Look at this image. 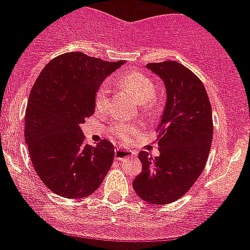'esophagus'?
Returning <instances> with one entry per match:
<instances>
[{
  "mask_svg": "<svg viewBox=\"0 0 250 250\" xmlns=\"http://www.w3.org/2000/svg\"><path fill=\"white\" fill-rule=\"evenodd\" d=\"M114 156H116V160H118V161H123V160H125V158H129V157H133V152L132 151H128V149H116V153H114Z\"/></svg>",
  "mask_w": 250,
  "mask_h": 250,
  "instance_id": "obj_1",
  "label": "esophagus"
}]
</instances>
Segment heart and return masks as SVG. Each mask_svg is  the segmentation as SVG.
<instances>
[{"label": "heart", "mask_w": 250, "mask_h": 250, "mask_svg": "<svg viewBox=\"0 0 250 250\" xmlns=\"http://www.w3.org/2000/svg\"><path fill=\"white\" fill-rule=\"evenodd\" d=\"M117 83L121 88L133 95L143 112H148L152 109L153 101L157 95V85L148 75L141 73V71L132 70L121 75L117 80ZM108 95H109L108 86L105 84H102L97 89L94 95L95 109L104 110L107 108ZM110 132L117 138L125 142L138 133V127L133 125H128V123H114L110 127Z\"/></svg>", "instance_id": "heart-1"}]
</instances>
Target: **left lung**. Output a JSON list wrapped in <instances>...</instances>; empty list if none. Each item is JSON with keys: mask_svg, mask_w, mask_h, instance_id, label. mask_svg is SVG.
I'll return each instance as SVG.
<instances>
[{"mask_svg": "<svg viewBox=\"0 0 250 250\" xmlns=\"http://www.w3.org/2000/svg\"><path fill=\"white\" fill-rule=\"evenodd\" d=\"M146 68L164 80L166 108L157 127L160 156L141 151L142 171L133 181L136 194L149 204L179 200L203 172L212 141L211 104L201 80L172 60Z\"/></svg>", "mask_w": 250, "mask_h": 250, "instance_id": "8db88e82", "label": "left lung"}]
</instances>
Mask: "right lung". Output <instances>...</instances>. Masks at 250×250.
<instances>
[{
    "instance_id": "right-lung-1",
    "label": "right lung",
    "mask_w": 250,
    "mask_h": 250,
    "mask_svg": "<svg viewBox=\"0 0 250 250\" xmlns=\"http://www.w3.org/2000/svg\"><path fill=\"white\" fill-rule=\"evenodd\" d=\"M123 62L66 53L51 60L35 82L25 113V141L35 171L54 194L89 196L109 171L114 146L107 140L89 146L80 125L94 113L97 89Z\"/></svg>"
}]
</instances>
